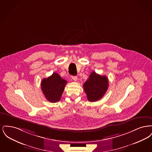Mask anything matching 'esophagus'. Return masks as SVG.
<instances>
[{"label": "esophagus", "mask_w": 152, "mask_h": 152, "mask_svg": "<svg viewBox=\"0 0 152 152\" xmlns=\"http://www.w3.org/2000/svg\"><path fill=\"white\" fill-rule=\"evenodd\" d=\"M72 79L75 81H77V77L76 76H72Z\"/></svg>", "instance_id": "34e87169"}]
</instances>
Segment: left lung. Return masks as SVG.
<instances>
[{
    "instance_id": "1",
    "label": "left lung",
    "mask_w": 152,
    "mask_h": 152,
    "mask_svg": "<svg viewBox=\"0 0 152 152\" xmlns=\"http://www.w3.org/2000/svg\"><path fill=\"white\" fill-rule=\"evenodd\" d=\"M108 86V79L106 76H101L95 72L91 73L83 84L88 101L99 100L106 93Z\"/></svg>"
}]
</instances>
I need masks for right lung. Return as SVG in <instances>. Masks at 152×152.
<instances>
[{
	"mask_svg": "<svg viewBox=\"0 0 152 152\" xmlns=\"http://www.w3.org/2000/svg\"><path fill=\"white\" fill-rule=\"evenodd\" d=\"M67 81L62 79L57 73L43 79L41 83V89L48 101L56 102L60 101Z\"/></svg>",
	"mask_w": 152,
	"mask_h": 152,
	"instance_id": "obj_1",
	"label": "right lung"
}]
</instances>
